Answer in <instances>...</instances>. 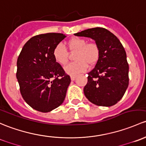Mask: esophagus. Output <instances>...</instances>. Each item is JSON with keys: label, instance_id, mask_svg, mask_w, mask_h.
Returning a JSON list of instances; mask_svg holds the SVG:
<instances>
[{"label": "esophagus", "instance_id": "obj_1", "mask_svg": "<svg viewBox=\"0 0 146 146\" xmlns=\"http://www.w3.org/2000/svg\"><path fill=\"white\" fill-rule=\"evenodd\" d=\"M76 76H75V75H71V76H70V78H71L72 81L74 80V79H76Z\"/></svg>", "mask_w": 146, "mask_h": 146}]
</instances>
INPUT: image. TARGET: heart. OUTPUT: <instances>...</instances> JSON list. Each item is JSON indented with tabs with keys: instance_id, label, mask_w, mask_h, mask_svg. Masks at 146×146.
Instances as JSON below:
<instances>
[{
	"instance_id": "obj_1",
	"label": "heart",
	"mask_w": 146,
	"mask_h": 146,
	"mask_svg": "<svg viewBox=\"0 0 146 146\" xmlns=\"http://www.w3.org/2000/svg\"><path fill=\"white\" fill-rule=\"evenodd\" d=\"M68 46L72 52H76L75 62L70 63L64 67L67 73L76 75L86 71L88 64L91 67L98 62L100 57V49L97 43H88L86 39L80 37H74L68 41ZM52 55L55 62L61 65L67 64L69 52L62 43H58L54 48Z\"/></svg>"
}]
</instances>
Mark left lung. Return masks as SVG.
<instances>
[{
  "mask_svg": "<svg viewBox=\"0 0 146 146\" xmlns=\"http://www.w3.org/2000/svg\"><path fill=\"white\" fill-rule=\"evenodd\" d=\"M74 35L93 38L100 49L98 62L88 73L84 88L86 97L96 106H114L122 98L129 86V64L122 44L105 28L88 29Z\"/></svg>",
  "mask_w": 146,
  "mask_h": 146,
  "instance_id": "8db88e82",
  "label": "left lung"
}]
</instances>
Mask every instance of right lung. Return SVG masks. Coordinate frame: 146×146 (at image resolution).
Masks as SVG:
<instances>
[{
  "instance_id": "1",
  "label": "right lung",
  "mask_w": 146,
  "mask_h": 146,
  "mask_svg": "<svg viewBox=\"0 0 146 146\" xmlns=\"http://www.w3.org/2000/svg\"><path fill=\"white\" fill-rule=\"evenodd\" d=\"M66 37L60 33L33 36L22 48L17 62L21 95L33 109L48 112L64 101L70 76L55 62L52 51Z\"/></svg>"
}]
</instances>
